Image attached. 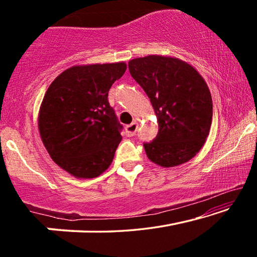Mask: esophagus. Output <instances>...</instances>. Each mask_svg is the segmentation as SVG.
<instances>
[{
  "instance_id": "1",
  "label": "esophagus",
  "mask_w": 257,
  "mask_h": 257,
  "mask_svg": "<svg viewBox=\"0 0 257 257\" xmlns=\"http://www.w3.org/2000/svg\"><path fill=\"white\" fill-rule=\"evenodd\" d=\"M137 130H138V123L136 122V121H134L133 123H130L127 125V127H125V135L129 137H132L135 134H136Z\"/></svg>"
}]
</instances>
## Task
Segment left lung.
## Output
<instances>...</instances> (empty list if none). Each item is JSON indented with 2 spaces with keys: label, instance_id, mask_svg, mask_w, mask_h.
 <instances>
[{
  "label": "left lung",
  "instance_id": "1",
  "mask_svg": "<svg viewBox=\"0 0 257 257\" xmlns=\"http://www.w3.org/2000/svg\"><path fill=\"white\" fill-rule=\"evenodd\" d=\"M128 67L158 118V136L144 144L147 158L164 168L188 162L210 134L213 104L205 80L190 64L170 56L133 59Z\"/></svg>",
  "mask_w": 257,
  "mask_h": 257
}]
</instances>
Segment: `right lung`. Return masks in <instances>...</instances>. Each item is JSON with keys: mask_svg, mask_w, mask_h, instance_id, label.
I'll use <instances>...</instances> for the list:
<instances>
[{"mask_svg": "<svg viewBox=\"0 0 257 257\" xmlns=\"http://www.w3.org/2000/svg\"><path fill=\"white\" fill-rule=\"evenodd\" d=\"M127 69L124 62L75 66L47 88L38 129L52 160L76 178L98 177L110 167L121 129L107 95Z\"/></svg>", "mask_w": 257, "mask_h": 257, "instance_id": "right-lung-1", "label": "right lung"}]
</instances>
